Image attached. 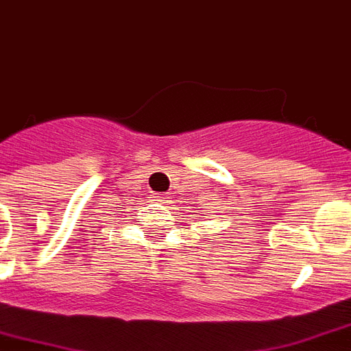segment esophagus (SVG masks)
Wrapping results in <instances>:
<instances>
[{
	"label": "esophagus",
	"mask_w": 351,
	"mask_h": 351,
	"mask_svg": "<svg viewBox=\"0 0 351 351\" xmlns=\"http://www.w3.org/2000/svg\"><path fill=\"white\" fill-rule=\"evenodd\" d=\"M154 197H156V201H161V202H167V199H169L165 193H156Z\"/></svg>",
	"instance_id": "esophagus-1"
}]
</instances>
